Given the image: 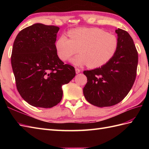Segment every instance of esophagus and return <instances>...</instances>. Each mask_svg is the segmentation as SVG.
Segmentation results:
<instances>
[{
    "label": "esophagus",
    "instance_id": "obj_1",
    "mask_svg": "<svg viewBox=\"0 0 149 149\" xmlns=\"http://www.w3.org/2000/svg\"><path fill=\"white\" fill-rule=\"evenodd\" d=\"M80 72H81V70L80 69H79V68H75V73H76V74H79V73H80Z\"/></svg>",
    "mask_w": 149,
    "mask_h": 149
}]
</instances>
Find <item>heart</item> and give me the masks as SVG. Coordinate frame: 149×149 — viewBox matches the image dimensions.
<instances>
[{
    "mask_svg": "<svg viewBox=\"0 0 149 149\" xmlns=\"http://www.w3.org/2000/svg\"><path fill=\"white\" fill-rule=\"evenodd\" d=\"M68 34L70 39L65 35L58 38L56 49L63 61L79 52L70 61L75 66L100 67L113 59L118 49L117 38L99 28H78L70 31Z\"/></svg>",
    "mask_w": 149,
    "mask_h": 149,
    "instance_id": "1",
    "label": "heart"
}]
</instances>
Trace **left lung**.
<instances>
[{
	"mask_svg": "<svg viewBox=\"0 0 149 149\" xmlns=\"http://www.w3.org/2000/svg\"><path fill=\"white\" fill-rule=\"evenodd\" d=\"M118 49L107 64L91 70H85L87 83L83 88L85 99L97 107L115 105L124 99L132 87L138 62L133 40L124 30L115 31Z\"/></svg>",
	"mask_w": 149,
	"mask_h": 149,
	"instance_id": "1",
	"label": "left lung"
}]
</instances>
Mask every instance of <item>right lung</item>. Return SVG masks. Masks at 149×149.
Returning <instances> with one entry per match:
<instances>
[{
  "mask_svg": "<svg viewBox=\"0 0 149 149\" xmlns=\"http://www.w3.org/2000/svg\"><path fill=\"white\" fill-rule=\"evenodd\" d=\"M59 27L34 24L22 29L13 43L11 66L19 93L34 107L50 108L60 102L62 86L75 75L74 66L57 54Z\"/></svg>",
  "mask_w": 149,
  "mask_h": 149,
  "instance_id": "right-lung-1",
  "label": "right lung"
}]
</instances>
